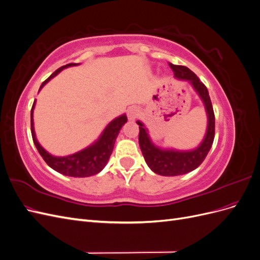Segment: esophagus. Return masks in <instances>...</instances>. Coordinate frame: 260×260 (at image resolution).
<instances>
[{
    "label": "esophagus",
    "mask_w": 260,
    "mask_h": 260,
    "mask_svg": "<svg viewBox=\"0 0 260 260\" xmlns=\"http://www.w3.org/2000/svg\"><path fill=\"white\" fill-rule=\"evenodd\" d=\"M140 115V109L136 106H132L129 107L128 111H127V116L129 118V120H135L136 118Z\"/></svg>",
    "instance_id": "esophagus-1"
}]
</instances>
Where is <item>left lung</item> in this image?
I'll return each instance as SVG.
<instances>
[{"label": "left lung", "instance_id": "left-lung-1", "mask_svg": "<svg viewBox=\"0 0 260 260\" xmlns=\"http://www.w3.org/2000/svg\"><path fill=\"white\" fill-rule=\"evenodd\" d=\"M169 66L174 70L177 79L188 81L192 84L205 105L208 118L205 137H204L202 143L191 151H177V149L171 148L162 149L156 146L151 141L145 125L141 121H137L140 129L139 143L147 166L157 175L174 177L185 175L196 169L206 158L215 138V114L208 90L205 84L201 82L198 76L185 66L174 65L171 62H169Z\"/></svg>", "mask_w": 260, "mask_h": 260}]
</instances>
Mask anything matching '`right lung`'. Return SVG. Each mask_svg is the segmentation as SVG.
Returning a JSON list of instances; mask_svg holds the SVG:
<instances>
[{
	"mask_svg": "<svg viewBox=\"0 0 260 260\" xmlns=\"http://www.w3.org/2000/svg\"><path fill=\"white\" fill-rule=\"evenodd\" d=\"M79 64H67L58 68L56 72H54L48 79H46L40 86V91L43 86L48 83L52 78H54L57 74H59L62 69L72 66H77ZM36 105V101L34 102L32 108H31V135H32L34 143L38 149V152L40 153L44 161L49 165V166L54 169L55 171L59 172V174L68 176V177H75V178H84L90 177L99 174L100 171L103 170V168L106 166V164L109 159V157L112 155V152L114 149L115 141L118 137L122 125L127 122V116L124 114L115 118L114 120L109 122L104 131L102 132L101 137L90 146L85 147L82 151L64 156V157H57L53 156L49 152H46L45 149L38 142L36 138V132L34 127V108Z\"/></svg>",
	"mask_w": 260,
	"mask_h": 260,
	"instance_id": "right-lung-1",
	"label": "right lung"
}]
</instances>
